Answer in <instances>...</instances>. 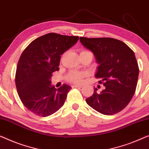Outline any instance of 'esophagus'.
<instances>
[{"mask_svg": "<svg viewBox=\"0 0 149 149\" xmlns=\"http://www.w3.org/2000/svg\"><path fill=\"white\" fill-rule=\"evenodd\" d=\"M72 87L81 88V87H83V86H82V85H72Z\"/></svg>", "mask_w": 149, "mask_h": 149, "instance_id": "1", "label": "esophagus"}]
</instances>
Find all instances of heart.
<instances>
[{
	"label": "heart",
	"instance_id": "obj_1",
	"mask_svg": "<svg viewBox=\"0 0 149 149\" xmlns=\"http://www.w3.org/2000/svg\"><path fill=\"white\" fill-rule=\"evenodd\" d=\"M83 52V51H82ZM87 75L85 72H79L77 70H72L68 75V80L74 83H81L82 79Z\"/></svg>",
	"mask_w": 149,
	"mask_h": 149
}]
</instances>
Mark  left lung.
Segmentation results:
<instances>
[{
  "instance_id": "left-lung-1",
  "label": "left lung",
  "mask_w": 149,
  "mask_h": 149,
  "mask_svg": "<svg viewBox=\"0 0 149 149\" xmlns=\"http://www.w3.org/2000/svg\"><path fill=\"white\" fill-rule=\"evenodd\" d=\"M84 47L93 53L99 64L95 77L105 89L97 93L95 88L86 99L90 107L104 115L121 111L134 94L139 68L134 53L122 41L110 38H80Z\"/></svg>"
}]
</instances>
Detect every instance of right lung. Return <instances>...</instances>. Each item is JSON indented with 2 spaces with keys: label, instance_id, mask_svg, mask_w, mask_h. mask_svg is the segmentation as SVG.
<instances>
[{
  "label": "right lung",
  "instance_id": "1",
  "mask_svg": "<svg viewBox=\"0 0 149 149\" xmlns=\"http://www.w3.org/2000/svg\"><path fill=\"white\" fill-rule=\"evenodd\" d=\"M78 40V36L49 33L34 40L21 54L15 85L21 102L32 113L47 117L64 105L71 87L63 84L56 89L52 74L59 70L60 56Z\"/></svg>",
  "mask_w": 149,
  "mask_h": 149
}]
</instances>
